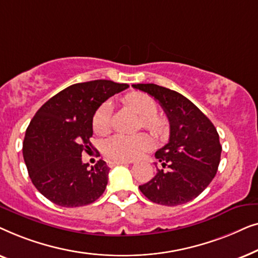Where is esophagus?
I'll list each match as a JSON object with an SVG mask.
<instances>
[{
    "mask_svg": "<svg viewBox=\"0 0 258 258\" xmlns=\"http://www.w3.org/2000/svg\"><path fill=\"white\" fill-rule=\"evenodd\" d=\"M129 162L126 161H109L108 162V165L109 167H115V165H119V164H128Z\"/></svg>",
    "mask_w": 258,
    "mask_h": 258,
    "instance_id": "34e87169",
    "label": "esophagus"
}]
</instances>
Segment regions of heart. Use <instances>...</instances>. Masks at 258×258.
I'll list each match as a JSON object with an SVG mask.
<instances>
[{
	"instance_id": "heart-1",
	"label": "heart",
	"mask_w": 258,
	"mask_h": 258,
	"mask_svg": "<svg viewBox=\"0 0 258 258\" xmlns=\"http://www.w3.org/2000/svg\"><path fill=\"white\" fill-rule=\"evenodd\" d=\"M125 104L142 118V125L155 136L164 135L167 130L165 119L156 116L157 105L149 95L143 93H130L124 97ZM111 104L104 102L95 111L93 128L95 133L104 135L110 129ZM151 147V140L144 134L140 135H116L105 140L103 144L104 155L111 161H132L139 158Z\"/></svg>"
}]
</instances>
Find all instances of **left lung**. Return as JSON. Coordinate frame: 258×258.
<instances>
[{"mask_svg": "<svg viewBox=\"0 0 258 258\" xmlns=\"http://www.w3.org/2000/svg\"><path fill=\"white\" fill-rule=\"evenodd\" d=\"M158 101L170 124L169 142L155 157V177L139 188L151 202L175 207L196 199L213 181L221 161L220 136L213 123L177 91L154 83L133 84Z\"/></svg>", "mask_w": 258, "mask_h": 258, "instance_id": "1", "label": "left lung"}]
</instances>
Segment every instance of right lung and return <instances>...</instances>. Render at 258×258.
Here are the masks:
<instances>
[{"instance_id":"1","label":"right lung","mask_w":258,"mask_h":258,"mask_svg":"<svg viewBox=\"0 0 258 258\" xmlns=\"http://www.w3.org/2000/svg\"><path fill=\"white\" fill-rule=\"evenodd\" d=\"M128 87L108 80L73 84L35 114L24 136L23 158L33 184L52 203L82 207L104 192L110 169L103 160L88 169L82 154L94 149L90 137L96 109Z\"/></svg>"}]
</instances>
